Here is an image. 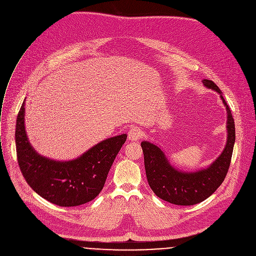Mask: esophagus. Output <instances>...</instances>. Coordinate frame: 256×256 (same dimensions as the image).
Returning <instances> with one entry per match:
<instances>
[{
	"label": "esophagus",
	"instance_id": "1",
	"mask_svg": "<svg viewBox=\"0 0 256 256\" xmlns=\"http://www.w3.org/2000/svg\"><path fill=\"white\" fill-rule=\"evenodd\" d=\"M141 131L137 127H131L128 131V139L131 141H138L141 138Z\"/></svg>",
	"mask_w": 256,
	"mask_h": 256
}]
</instances>
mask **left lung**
Returning a JSON list of instances; mask_svg holds the SVG:
<instances>
[{
	"instance_id": "left-lung-1",
	"label": "left lung",
	"mask_w": 256,
	"mask_h": 256,
	"mask_svg": "<svg viewBox=\"0 0 256 256\" xmlns=\"http://www.w3.org/2000/svg\"><path fill=\"white\" fill-rule=\"evenodd\" d=\"M208 88L220 94L227 110V143L220 156L207 168L184 172L170 166L164 151L148 141L141 142L148 184L158 198L180 206H192L209 198L223 182L228 172L235 143V124L229 106L218 86L202 80Z\"/></svg>"
}]
</instances>
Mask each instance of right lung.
I'll return each mask as SVG.
<instances>
[{
    "mask_svg": "<svg viewBox=\"0 0 256 256\" xmlns=\"http://www.w3.org/2000/svg\"><path fill=\"white\" fill-rule=\"evenodd\" d=\"M25 102L16 122L17 160L32 190L60 207H74L94 200L103 190L109 170L127 135L100 141L76 160L56 162L41 156L31 146L25 131Z\"/></svg>",
    "mask_w": 256,
    "mask_h": 256,
    "instance_id": "obj_1",
    "label": "right lung"
}]
</instances>
